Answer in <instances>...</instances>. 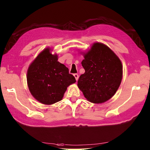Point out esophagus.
<instances>
[{
  "label": "esophagus",
  "mask_w": 150,
  "mask_h": 150,
  "mask_svg": "<svg viewBox=\"0 0 150 150\" xmlns=\"http://www.w3.org/2000/svg\"><path fill=\"white\" fill-rule=\"evenodd\" d=\"M73 75H74V77H75V78L76 81H77L78 79H79V75L77 74V73H75V74Z\"/></svg>",
  "instance_id": "obj_1"
}]
</instances>
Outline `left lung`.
<instances>
[{
    "instance_id": "1",
    "label": "left lung",
    "mask_w": 150,
    "mask_h": 150,
    "mask_svg": "<svg viewBox=\"0 0 150 150\" xmlns=\"http://www.w3.org/2000/svg\"><path fill=\"white\" fill-rule=\"evenodd\" d=\"M85 70L78 80V87L89 102H105L117 91L122 80L120 59L107 46L96 42L84 55Z\"/></svg>"
}]
</instances>
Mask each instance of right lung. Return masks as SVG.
Wrapping results in <instances>:
<instances>
[{"instance_id":"right-lung-1","label":"right lung","mask_w":150,"mask_h":150,"mask_svg":"<svg viewBox=\"0 0 150 150\" xmlns=\"http://www.w3.org/2000/svg\"><path fill=\"white\" fill-rule=\"evenodd\" d=\"M29 89L35 99L43 104L50 105L62 99L67 88L76 82L69 69L58 62L46 48L30 65L27 75Z\"/></svg>"}]
</instances>
